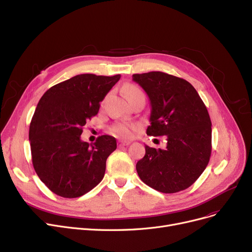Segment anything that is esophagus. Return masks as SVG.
Listing matches in <instances>:
<instances>
[{
	"mask_svg": "<svg viewBox=\"0 0 252 252\" xmlns=\"http://www.w3.org/2000/svg\"><path fill=\"white\" fill-rule=\"evenodd\" d=\"M129 144H130L129 141H118L119 146H126V145H129Z\"/></svg>",
	"mask_w": 252,
	"mask_h": 252,
	"instance_id": "1",
	"label": "esophagus"
}]
</instances>
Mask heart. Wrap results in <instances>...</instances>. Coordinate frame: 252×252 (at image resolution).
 Segmentation results:
<instances>
[{
    "mask_svg": "<svg viewBox=\"0 0 252 252\" xmlns=\"http://www.w3.org/2000/svg\"><path fill=\"white\" fill-rule=\"evenodd\" d=\"M143 94L142 93L138 87L136 86H128L127 89L126 90V94L127 96V99H130V97H133L137 94ZM136 130V126L132 125V124H116L112 126L111 128V132L119 137L122 138H130L133 135V133Z\"/></svg>",
    "mask_w": 252,
    "mask_h": 252,
    "instance_id": "b5f03b06",
    "label": "heart"
}]
</instances>
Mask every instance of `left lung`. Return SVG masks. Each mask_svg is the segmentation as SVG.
<instances>
[{
	"instance_id": "8db88e82",
	"label": "left lung",
	"mask_w": 252,
	"mask_h": 252,
	"mask_svg": "<svg viewBox=\"0 0 252 252\" xmlns=\"http://www.w3.org/2000/svg\"><path fill=\"white\" fill-rule=\"evenodd\" d=\"M150 105L148 136H166L167 148L145 145L136 169L153 189L174 193L189 189L206 169L211 156V120L198 92L187 80L163 72L134 74Z\"/></svg>"
}]
</instances>
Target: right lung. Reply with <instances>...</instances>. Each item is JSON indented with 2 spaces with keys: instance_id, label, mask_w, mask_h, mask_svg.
<instances>
[{
  "instance_id": "add662e5",
  "label": "right lung",
  "mask_w": 252,
  "mask_h": 252,
  "mask_svg": "<svg viewBox=\"0 0 252 252\" xmlns=\"http://www.w3.org/2000/svg\"><path fill=\"white\" fill-rule=\"evenodd\" d=\"M120 75L80 74L53 85L42 95L30 125L34 169L46 187L63 198H78L104 178L116 139L103 135L89 144L80 139Z\"/></svg>"
}]
</instances>
